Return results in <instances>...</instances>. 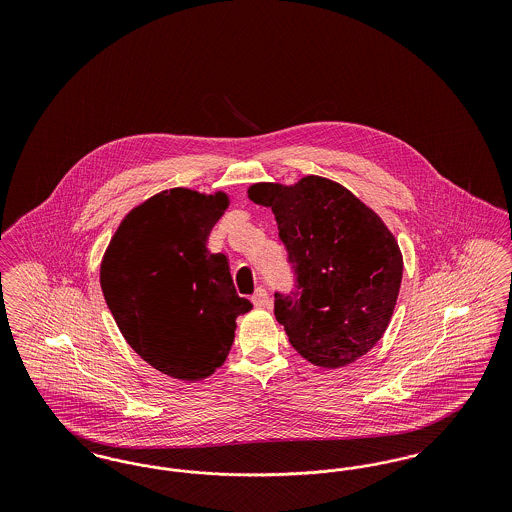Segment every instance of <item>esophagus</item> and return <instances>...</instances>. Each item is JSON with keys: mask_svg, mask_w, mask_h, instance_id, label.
<instances>
[{"mask_svg": "<svg viewBox=\"0 0 512 512\" xmlns=\"http://www.w3.org/2000/svg\"><path fill=\"white\" fill-rule=\"evenodd\" d=\"M251 301H253V305H255L257 309H265V307L270 305V293H268L267 290H263V288H259L257 292L253 293Z\"/></svg>", "mask_w": 512, "mask_h": 512, "instance_id": "34e87169", "label": "esophagus"}]
</instances>
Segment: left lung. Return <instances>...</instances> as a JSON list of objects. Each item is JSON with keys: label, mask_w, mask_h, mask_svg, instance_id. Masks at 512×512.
<instances>
[{"label": "left lung", "mask_w": 512, "mask_h": 512, "mask_svg": "<svg viewBox=\"0 0 512 512\" xmlns=\"http://www.w3.org/2000/svg\"><path fill=\"white\" fill-rule=\"evenodd\" d=\"M247 197L272 209L297 278L292 295L274 293L293 349L322 368L366 355L390 324L403 278V255L384 220L315 174L292 186L253 184Z\"/></svg>", "instance_id": "8db88e82"}]
</instances>
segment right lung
Returning <instances> with one entry per match:
<instances>
[{"instance_id":"obj_1","label":"right lung","mask_w":512,"mask_h":512,"mask_svg":"<svg viewBox=\"0 0 512 512\" xmlns=\"http://www.w3.org/2000/svg\"><path fill=\"white\" fill-rule=\"evenodd\" d=\"M228 194L171 188L122 219L105 249L99 282L128 345L159 372L197 382L232 347L236 318L253 305L236 293L226 255L207 238Z\"/></svg>"}]
</instances>
